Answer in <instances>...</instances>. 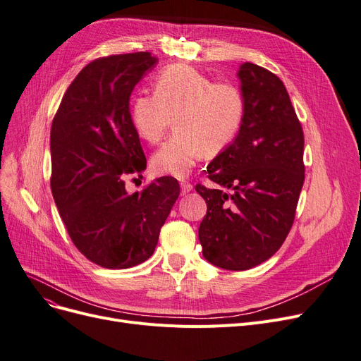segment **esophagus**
Instances as JSON below:
<instances>
[{"label": "esophagus", "instance_id": "1", "mask_svg": "<svg viewBox=\"0 0 361 361\" xmlns=\"http://www.w3.org/2000/svg\"><path fill=\"white\" fill-rule=\"evenodd\" d=\"M180 185H181V193H183V195H185V193H189V192L193 190V184L187 183V181H181Z\"/></svg>", "mask_w": 361, "mask_h": 361}]
</instances>
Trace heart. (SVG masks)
Masks as SVG:
<instances>
[{
	"mask_svg": "<svg viewBox=\"0 0 361 361\" xmlns=\"http://www.w3.org/2000/svg\"><path fill=\"white\" fill-rule=\"evenodd\" d=\"M154 94H137L131 103L135 133L154 145L171 123L176 133L152 156L159 176L184 178L202 153L216 156L236 138L245 116L239 87L214 82L192 66L172 65L156 76Z\"/></svg>",
	"mask_w": 361,
	"mask_h": 361,
	"instance_id": "heart-1",
	"label": "heart"
}]
</instances>
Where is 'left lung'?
<instances>
[{"label": "left lung", "mask_w": 361, "mask_h": 361, "mask_svg": "<svg viewBox=\"0 0 361 361\" xmlns=\"http://www.w3.org/2000/svg\"><path fill=\"white\" fill-rule=\"evenodd\" d=\"M238 78L242 127L207 166L214 189L196 185L208 207L199 226L203 258L233 271L255 267L283 245L304 184V133L286 87L247 61Z\"/></svg>", "instance_id": "left-lung-1"}]
</instances>
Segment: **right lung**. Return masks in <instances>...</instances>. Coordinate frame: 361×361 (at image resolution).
<instances>
[{
	"label": "right lung",
	"instance_id": "right-lung-1",
	"mask_svg": "<svg viewBox=\"0 0 361 361\" xmlns=\"http://www.w3.org/2000/svg\"><path fill=\"white\" fill-rule=\"evenodd\" d=\"M158 57L97 59L76 75L51 123V193L73 242L94 264L122 270L149 259L180 195L172 177L138 193L125 177L142 174L146 156L130 116L135 84Z\"/></svg>",
	"mask_w": 361,
	"mask_h": 361
}]
</instances>
